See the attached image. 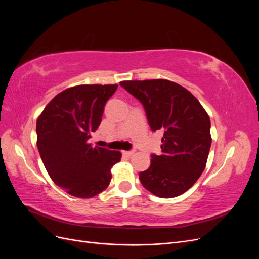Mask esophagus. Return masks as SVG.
Returning <instances> with one entry per match:
<instances>
[{
	"label": "esophagus",
	"mask_w": 259,
	"mask_h": 259,
	"mask_svg": "<svg viewBox=\"0 0 259 259\" xmlns=\"http://www.w3.org/2000/svg\"><path fill=\"white\" fill-rule=\"evenodd\" d=\"M134 153H135L134 151H123V154L126 155V156H131V155H133Z\"/></svg>",
	"instance_id": "obj_1"
}]
</instances>
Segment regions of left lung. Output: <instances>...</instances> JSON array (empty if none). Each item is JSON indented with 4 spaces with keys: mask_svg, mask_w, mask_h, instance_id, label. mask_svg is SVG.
<instances>
[{
    "mask_svg": "<svg viewBox=\"0 0 259 259\" xmlns=\"http://www.w3.org/2000/svg\"><path fill=\"white\" fill-rule=\"evenodd\" d=\"M122 88L144 105L152 131L164 132L162 154L139 174L148 191L169 199L183 194L204 170L211 144L210 121L192 94L164 79L122 81Z\"/></svg>",
    "mask_w": 259,
    "mask_h": 259,
    "instance_id": "1",
    "label": "left lung"
}]
</instances>
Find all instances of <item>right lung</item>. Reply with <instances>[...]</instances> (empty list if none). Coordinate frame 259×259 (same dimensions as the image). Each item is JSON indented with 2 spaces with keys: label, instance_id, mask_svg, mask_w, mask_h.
I'll list each match as a JSON object with an SVG mask.
<instances>
[{
  "label": "right lung",
  "instance_id": "obj_1",
  "mask_svg": "<svg viewBox=\"0 0 259 259\" xmlns=\"http://www.w3.org/2000/svg\"><path fill=\"white\" fill-rule=\"evenodd\" d=\"M117 84H83L57 94L36 121V145L53 182L67 193L89 199L103 192L121 161L120 151L93 147L106 101Z\"/></svg>",
  "mask_w": 259,
  "mask_h": 259
}]
</instances>
